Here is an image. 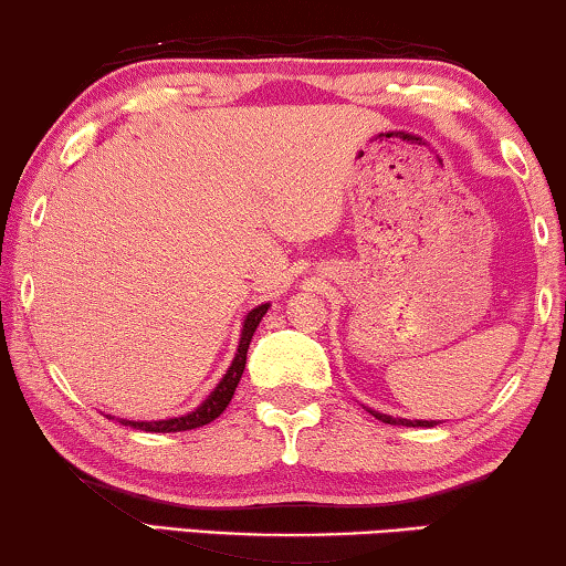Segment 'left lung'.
<instances>
[{
  "label": "left lung",
  "mask_w": 566,
  "mask_h": 566,
  "mask_svg": "<svg viewBox=\"0 0 566 566\" xmlns=\"http://www.w3.org/2000/svg\"><path fill=\"white\" fill-rule=\"evenodd\" d=\"M376 416L378 421H384V423H394V426H433L437 421H411V419H394V416H388V413H378V411H370Z\"/></svg>",
  "instance_id": "1"
}]
</instances>
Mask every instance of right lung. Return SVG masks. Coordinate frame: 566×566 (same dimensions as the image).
I'll return each instance as SVG.
<instances>
[{
  "label": "right lung",
  "mask_w": 566,
  "mask_h": 566,
  "mask_svg": "<svg viewBox=\"0 0 566 566\" xmlns=\"http://www.w3.org/2000/svg\"><path fill=\"white\" fill-rule=\"evenodd\" d=\"M268 308H271V303L258 305V308L248 313L245 321H243V331H240V344H238V354L233 358V364H230V368L226 370V376L220 378V384L212 388L210 396L198 406L196 411H190L185 416H175V419H163V421H127V419H119V423L133 426V429H140V431L172 433V431H190V429H198V426H206L210 421H216L218 416L228 409L230 398H233V394H235V388L240 384V376H243V368H245L250 338H253L258 323L263 321ZM109 419H115V416H109Z\"/></svg>",
  "instance_id": "1"
}]
</instances>
